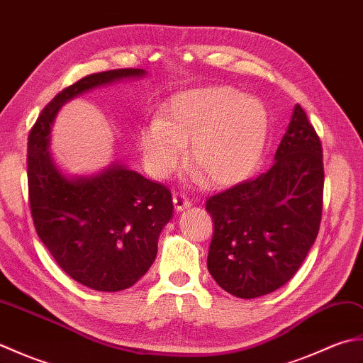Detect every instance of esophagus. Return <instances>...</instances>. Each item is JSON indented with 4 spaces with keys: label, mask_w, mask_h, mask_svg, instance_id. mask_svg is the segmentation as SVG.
Instances as JSON below:
<instances>
[{
    "label": "esophagus",
    "mask_w": 363,
    "mask_h": 363,
    "mask_svg": "<svg viewBox=\"0 0 363 363\" xmlns=\"http://www.w3.org/2000/svg\"><path fill=\"white\" fill-rule=\"evenodd\" d=\"M173 203H174V209H176L177 212L187 209V207L190 206L189 198H187L186 195H184V194H174V195H173Z\"/></svg>",
    "instance_id": "34e87169"
}]
</instances>
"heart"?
Listing matches in <instances>:
<instances>
[{
    "label": "heart",
    "instance_id": "b5f03b06",
    "mask_svg": "<svg viewBox=\"0 0 363 363\" xmlns=\"http://www.w3.org/2000/svg\"><path fill=\"white\" fill-rule=\"evenodd\" d=\"M269 130L265 106L228 86L184 90L172 98L160 121L140 133V150L150 173L165 177L181 164L190 143V160L215 187L250 176L264 154Z\"/></svg>",
    "mask_w": 363,
    "mask_h": 363
}]
</instances>
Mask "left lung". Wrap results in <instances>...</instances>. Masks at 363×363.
Here are the masks:
<instances>
[{"label": "left lung", "instance_id": "obj_1", "mask_svg": "<svg viewBox=\"0 0 363 363\" xmlns=\"http://www.w3.org/2000/svg\"><path fill=\"white\" fill-rule=\"evenodd\" d=\"M323 186L320 137L296 104L272 168L206 201L213 220L207 268L215 282L243 299L287 284L318 235Z\"/></svg>", "mask_w": 363, "mask_h": 363}]
</instances>
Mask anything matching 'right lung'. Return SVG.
Masks as SVG:
<instances>
[{
  "mask_svg": "<svg viewBox=\"0 0 363 363\" xmlns=\"http://www.w3.org/2000/svg\"><path fill=\"white\" fill-rule=\"evenodd\" d=\"M142 76L140 68L86 76L45 106L28 137L37 235L72 279L98 291L125 290L148 272L160 230L173 215L172 191L120 164L99 174L67 177L48 151L50 129L60 107L84 91Z\"/></svg>",
  "mask_w": 363,
  "mask_h": 363,
  "instance_id": "add662e5",
  "label": "right lung"
}]
</instances>
